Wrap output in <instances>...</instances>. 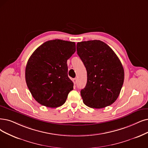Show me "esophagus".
<instances>
[{"label": "esophagus", "mask_w": 148, "mask_h": 148, "mask_svg": "<svg viewBox=\"0 0 148 148\" xmlns=\"http://www.w3.org/2000/svg\"><path fill=\"white\" fill-rule=\"evenodd\" d=\"M73 84H76V82H77V79H76V78L73 79Z\"/></svg>", "instance_id": "1"}]
</instances>
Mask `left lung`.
Segmentation results:
<instances>
[{
    "label": "left lung",
    "instance_id": "left-lung-1",
    "mask_svg": "<svg viewBox=\"0 0 148 148\" xmlns=\"http://www.w3.org/2000/svg\"><path fill=\"white\" fill-rule=\"evenodd\" d=\"M76 49L87 73L86 86L81 90L83 103L96 109L113 104L119 96L125 78L119 58L108 45L99 40L78 42Z\"/></svg>",
    "mask_w": 148,
    "mask_h": 148
}]
</instances>
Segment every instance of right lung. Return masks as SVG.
Instances as JSON below:
<instances>
[{
    "label": "right lung",
    "mask_w": 148,
    "mask_h": 148,
    "mask_svg": "<svg viewBox=\"0 0 148 148\" xmlns=\"http://www.w3.org/2000/svg\"><path fill=\"white\" fill-rule=\"evenodd\" d=\"M76 51L74 42L47 41L29 57L25 80L33 97L41 105L55 108L66 102L73 83L68 76L67 61Z\"/></svg>",
    "instance_id": "right-lung-1"
}]
</instances>
